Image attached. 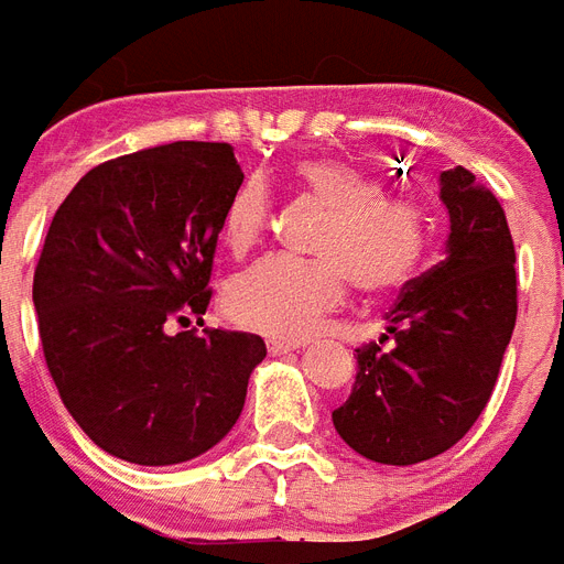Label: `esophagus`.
I'll return each mask as SVG.
<instances>
[{
    "label": "esophagus",
    "mask_w": 564,
    "mask_h": 564,
    "mask_svg": "<svg viewBox=\"0 0 564 564\" xmlns=\"http://www.w3.org/2000/svg\"><path fill=\"white\" fill-rule=\"evenodd\" d=\"M302 340H283V337H269V352L271 356H283V352H295L302 349Z\"/></svg>",
    "instance_id": "obj_1"
}]
</instances>
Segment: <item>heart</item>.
Here are the masks:
<instances>
[{"label":"heart","instance_id":"obj_1","mask_svg":"<svg viewBox=\"0 0 564 564\" xmlns=\"http://www.w3.org/2000/svg\"><path fill=\"white\" fill-rule=\"evenodd\" d=\"M293 187L325 208L311 250L319 257H269L236 274L227 286V314L274 337L314 335L323 316L346 295V274L370 293L410 278L424 257L431 224L421 203L386 197L382 182L335 158L293 166ZM271 220L269 185L245 178L229 197L220 239L236 257L248 253Z\"/></svg>","mask_w":564,"mask_h":564}]
</instances>
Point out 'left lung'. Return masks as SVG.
<instances>
[{"label": "left lung", "mask_w": 564, "mask_h": 564, "mask_svg": "<svg viewBox=\"0 0 564 564\" xmlns=\"http://www.w3.org/2000/svg\"><path fill=\"white\" fill-rule=\"evenodd\" d=\"M440 199L442 260L403 283L379 337L395 344L356 349L352 394L332 412L352 452L388 466L431 460L469 433L517 323L514 241L499 199L463 166L440 173Z\"/></svg>", "instance_id": "left-lung-1"}]
</instances>
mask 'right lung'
<instances>
[{"label":"right lung","instance_id":"1","mask_svg":"<svg viewBox=\"0 0 564 564\" xmlns=\"http://www.w3.org/2000/svg\"><path fill=\"white\" fill-rule=\"evenodd\" d=\"M241 182L229 143L154 145L89 170L53 215L32 283L41 346L70 419L119 460H194L239 421L262 337L173 325L206 314Z\"/></svg>","mask_w":564,"mask_h":564}]
</instances>
